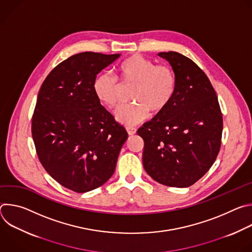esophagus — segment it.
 <instances>
[{
    "mask_svg": "<svg viewBox=\"0 0 252 252\" xmlns=\"http://www.w3.org/2000/svg\"><path fill=\"white\" fill-rule=\"evenodd\" d=\"M126 131L129 135H133L136 132V128L135 127H131V126H126Z\"/></svg>",
    "mask_w": 252,
    "mask_h": 252,
    "instance_id": "1",
    "label": "esophagus"
}]
</instances>
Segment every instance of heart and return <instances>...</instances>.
Returning a JSON list of instances; mask_svg holds the SVG:
<instances>
[{
	"label": "heart",
	"mask_w": 252,
	"mask_h": 252,
	"mask_svg": "<svg viewBox=\"0 0 252 252\" xmlns=\"http://www.w3.org/2000/svg\"><path fill=\"white\" fill-rule=\"evenodd\" d=\"M118 69L124 85L135 86L132 99L136 101L122 105L115 112L118 123L127 126H134L148 118L150 110L159 114L170 103L176 89L175 76L170 67L157 65L150 59L132 55ZM93 91L95 97L111 109L121 100V84L107 71L96 76Z\"/></svg>",
	"instance_id": "obj_1"
}]
</instances>
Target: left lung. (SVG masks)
Instances as JSON below:
<instances>
[{
    "label": "left lung",
    "instance_id": "1",
    "mask_svg": "<svg viewBox=\"0 0 252 252\" xmlns=\"http://www.w3.org/2000/svg\"><path fill=\"white\" fill-rule=\"evenodd\" d=\"M158 55L171 65L176 89L166 109L137 130L145 141L142 163L158 184L188 188L217 159L222 115L211 83L195 63L176 52Z\"/></svg>",
    "mask_w": 252,
    "mask_h": 252
}]
</instances>
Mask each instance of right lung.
Here are the masks:
<instances>
[{"mask_svg":"<svg viewBox=\"0 0 252 252\" xmlns=\"http://www.w3.org/2000/svg\"><path fill=\"white\" fill-rule=\"evenodd\" d=\"M120 57L71 56L51 71L38 94L32 135L39 159L55 181L79 193L109 181L127 138L93 91L96 75Z\"/></svg>","mask_w":252,"mask_h":252,"instance_id":"right-lung-1","label":"right lung"}]
</instances>
